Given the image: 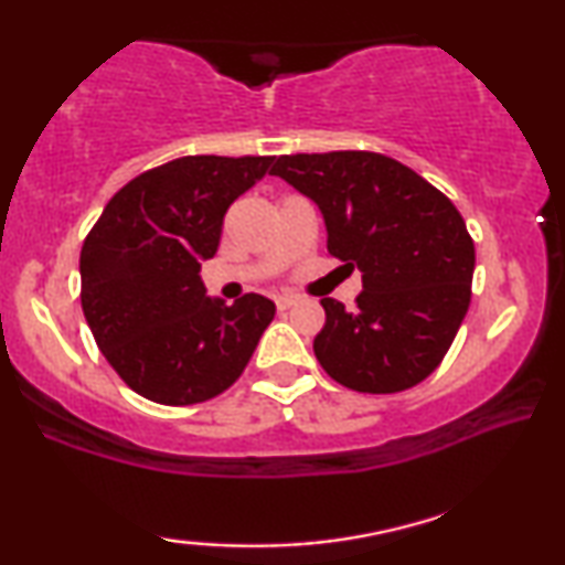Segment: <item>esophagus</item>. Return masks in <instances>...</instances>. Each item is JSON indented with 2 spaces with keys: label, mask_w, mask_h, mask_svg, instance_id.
I'll list each match as a JSON object with an SVG mask.
<instances>
[{
  "label": "esophagus",
  "mask_w": 565,
  "mask_h": 565,
  "mask_svg": "<svg viewBox=\"0 0 565 565\" xmlns=\"http://www.w3.org/2000/svg\"><path fill=\"white\" fill-rule=\"evenodd\" d=\"M298 302V298H292V296H277L275 298V306H277V310H288V308H292Z\"/></svg>",
  "instance_id": "esophagus-1"
}]
</instances>
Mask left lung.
Masks as SVG:
<instances>
[{
	"mask_svg": "<svg viewBox=\"0 0 565 565\" xmlns=\"http://www.w3.org/2000/svg\"><path fill=\"white\" fill-rule=\"evenodd\" d=\"M313 199L329 252L362 269L356 308L323 298L313 341L331 380L392 395L436 372L471 302L473 239L451 199L380 152L280 154L269 170Z\"/></svg>",
	"mask_w": 565,
	"mask_h": 565,
	"instance_id": "left-lung-1",
	"label": "left lung"
}]
</instances>
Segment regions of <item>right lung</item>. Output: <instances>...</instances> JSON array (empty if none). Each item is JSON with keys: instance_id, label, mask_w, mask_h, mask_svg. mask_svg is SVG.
Returning <instances> with one entry per match:
<instances>
[{"instance_id": "right-lung-1", "label": "right lung", "mask_w": 565, "mask_h": 565, "mask_svg": "<svg viewBox=\"0 0 565 565\" xmlns=\"http://www.w3.org/2000/svg\"><path fill=\"white\" fill-rule=\"evenodd\" d=\"M269 154H185L111 195L81 247V308L121 382L160 405H195L242 377L275 318L257 292L209 300L199 269L224 214Z\"/></svg>"}]
</instances>
